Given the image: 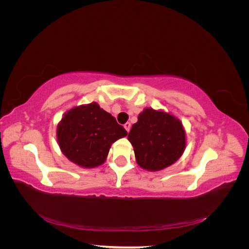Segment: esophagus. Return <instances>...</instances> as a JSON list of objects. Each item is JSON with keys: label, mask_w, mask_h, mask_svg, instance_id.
Returning <instances> with one entry per match:
<instances>
[{"label": "esophagus", "mask_w": 249, "mask_h": 249, "mask_svg": "<svg viewBox=\"0 0 249 249\" xmlns=\"http://www.w3.org/2000/svg\"><path fill=\"white\" fill-rule=\"evenodd\" d=\"M124 129L126 130V132H130V129H131V124L130 123H126V124H124Z\"/></svg>", "instance_id": "esophagus-1"}]
</instances>
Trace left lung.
Segmentation results:
<instances>
[{
  "label": "left lung",
  "instance_id": "8db88e82",
  "mask_svg": "<svg viewBox=\"0 0 249 249\" xmlns=\"http://www.w3.org/2000/svg\"><path fill=\"white\" fill-rule=\"evenodd\" d=\"M127 139L139 166L159 171L176 163L186 148V132L180 120L169 112L145 108L132 125Z\"/></svg>",
  "mask_w": 249,
  "mask_h": 249
}]
</instances>
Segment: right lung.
Listing matches in <instances>:
<instances>
[{
	"mask_svg": "<svg viewBox=\"0 0 249 249\" xmlns=\"http://www.w3.org/2000/svg\"><path fill=\"white\" fill-rule=\"evenodd\" d=\"M126 135L124 126L95 102L66 111L57 125V141L62 154L84 168L105 163L112 143Z\"/></svg>",
	"mask_w": 249,
	"mask_h": 249,
	"instance_id": "1",
	"label": "right lung"
}]
</instances>
